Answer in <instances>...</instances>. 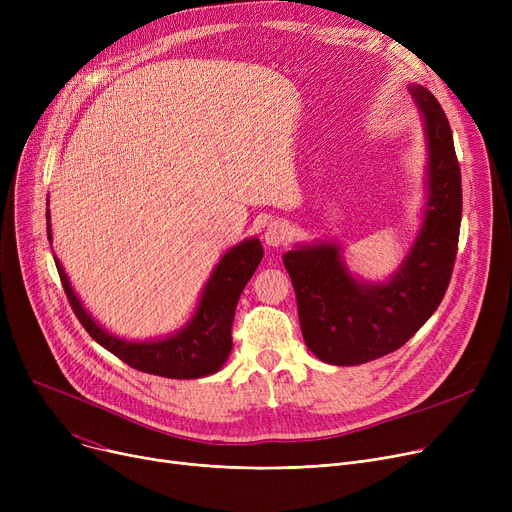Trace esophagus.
Segmentation results:
<instances>
[{"instance_id": "34e87169", "label": "esophagus", "mask_w": 512, "mask_h": 512, "mask_svg": "<svg viewBox=\"0 0 512 512\" xmlns=\"http://www.w3.org/2000/svg\"><path fill=\"white\" fill-rule=\"evenodd\" d=\"M290 234H292L290 224L276 220V222H272L270 226H267V230H265V242H267V245H270V247H280V245H284V242L290 238Z\"/></svg>"}]
</instances>
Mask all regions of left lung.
Here are the masks:
<instances>
[{
    "label": "left lung",
    "mask_w": 512,
    "mask_h": 512,
    "mask_svg": "<svg viewBox=\"0 0 512 512\" xmlns=\"http://www.w3.org/2000/svg\"><path fill=\"white\" fill-rule=\"evenodd\" d=\"M427 132V203L415 245L398 274L380 286L357 282L338 247L284 255L309 351L332 365H361L398 351L440 307L459 249L463 186L448 118L438 99L411 87Z\"/></svg>",
    "instance_id": "8db88e82"
}]
</instances>
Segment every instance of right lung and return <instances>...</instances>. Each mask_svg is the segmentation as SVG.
<instances>
[{
	"label": "right lung",
	"mask_w": 512,
	"mask_h": 512,
	"mask_svg": "<svg viewBox=\"0 0 512 512\" xmlns=\"http://www.w3.org/2000/svg\"><path fill=\"white\" fill-rule=\"evenodd\" d=\"M47 238L51 242L49 222ZM261 257L263 249L257 238L240 242V245L228 251L213 270L191 324L176 336L157 342H126L101 330L80 305L60 261L56 257L53 259H56L58 274L74 315L95 342L139 371L172 380H195L215 373L226 363L232 348V321L236 303L242 288L255 274Z\"/></svg>",
	"instance_id": "1"
}]
</instances>
